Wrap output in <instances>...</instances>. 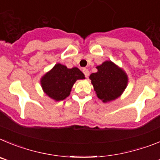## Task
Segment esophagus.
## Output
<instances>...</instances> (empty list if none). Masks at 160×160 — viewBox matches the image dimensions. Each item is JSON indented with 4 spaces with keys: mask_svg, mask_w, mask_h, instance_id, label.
I'll return each mask as SVG.
<instances>
[{
    "mask_svg": "<svg viewBox=\"0 0 160 160\" xmlns=\"http://www.w3.org/2000/svg\"><path fill=\"white\" fill-rule=\"evenodd\" d=\"M83 74L85 75V77H88L89 76V71L87 69V68H83Z\"/></svg>",
    "mask_w": 160,
    "mask_h": 160,
    "instance_id": "1",
    "label": "esophagus"
}]
</instances>
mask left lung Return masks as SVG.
I'll list each match as a JSON object with an SVG mask.
<instances>
[{
  "label": "left lung",
  "instance_id": "obj_1",
  "mask_svg": "<svg viewBox=\"0 0 160 160\" xmlns=\"http://www.w3.org/2000/svg\"><path fill=\"white\" fill-rule=\"evenodd\" d=\"M97 72L90 75L96 96L104 103L121 96L128 82V76L122 68L110 60L96 67Z\"/></svg>",
  "mask_w": 160,
  "mask_h": 160
}]
</instances>
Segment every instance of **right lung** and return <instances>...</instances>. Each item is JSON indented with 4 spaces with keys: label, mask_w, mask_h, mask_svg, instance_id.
Returning a JSON list of instances; mask_svg holds the SVG:
<instances>
[{
    "label": "right lung",
    "mask_w": 160,
    "mask_h": 160,
    "mask_svg": "<svg viewBox=\"0 0 160 160\" xmlns=\"http://www.w3.org/2000/svg\"><path fill=\"white\" fill-rule=\"evenodd\" d=\"M84 79V75L77 68H68L57 64L41 80L44 93L53 100L60 101L70 95L73 84L77 80Z\"/></svg>",
    "instance_id": "1"
}]
</instances>
